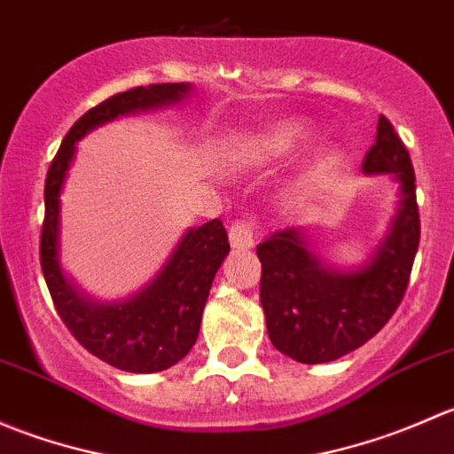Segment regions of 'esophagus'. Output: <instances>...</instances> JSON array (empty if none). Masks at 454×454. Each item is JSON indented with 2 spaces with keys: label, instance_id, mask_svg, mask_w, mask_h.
Here are the masks:
<instances>
[{
  "label": "esophagus",
  "instance_id": "34e87169",
  "mask_svg": "<svg viewBox=\"0 0 454 454\" xmlns=\"http://www.w3.org/2000/svg\"><path fill=\"white\" fill-rule=\"evenodd\" d=\"M254 219H237L228 231L232 248H253L254 246Z\"/></svg>",
  "mask_w": 454,
  "mask_h": 454
}]
</instances>
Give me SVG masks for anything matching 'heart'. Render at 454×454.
Segmentation results:
<instances>
[{
    "instance_id": "obj_1",
    "label": "heart",
    "mask_w": 454,
    "mask_h": 454,
    "mask_svg": "<svg viewBox=\"0 0 454 454\" xmlns=\"http://www.w3.org/2000/svg\"><path fill=\"white\" fill-rule=\"evenodd\" d=\"M308 136L309 129L303 122H278V125L270 127L265 131L263 138L259 140V146L265 155H283L303 145L308 140Z\"/></svg>"
}]
</instances>
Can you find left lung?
<instances>
[{
    "label": "left lung",
    "mask_w": 454,
    "mask_h": 454,
    "mask_svg": "<svg viewBox=\"0 0 454 454\" xmlns=\"http://www.w3.org/2000/svg\"><path fill=\"white\" fill-rule=\"evenodd\" d=\"M363 168L364 173H393L402 191L391 232L367 268L351 274L323 268L309 253L301 228L272 232L256 248L268 336L296 363H332L363 347L395 314L409 287L419 246L415 171L388 118L380 116L378 136Z\"/></svg>",
    "instance_id": "1"
}]
</instances>
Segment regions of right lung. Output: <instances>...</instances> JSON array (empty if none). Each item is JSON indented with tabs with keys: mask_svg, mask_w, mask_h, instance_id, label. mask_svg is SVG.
<instances>
[{
	"mask_svg": "<svg viewBox=\"0 0 454 454\" xmlns=\"http://www.w3.org/2000/svg\"><path fill=\"white\" fill-rule=\"evenodd\" d=\"M189 83H155L109 96L70 127L45 176V217L41 228V270L50 296L72 336L112 367L153 373L180 363L195 345L215 272L231 250L219 219L184 235L162 272L140 294L118 305L85 301L61 274L59 246V193L74 158V142L90 129L138 109L177 103Z\"/></svg>",
	"mask_w": 454,
	"mask_h": 454,
	"instance_id": "1",
	"label": "right lung"
}]
</instances>
